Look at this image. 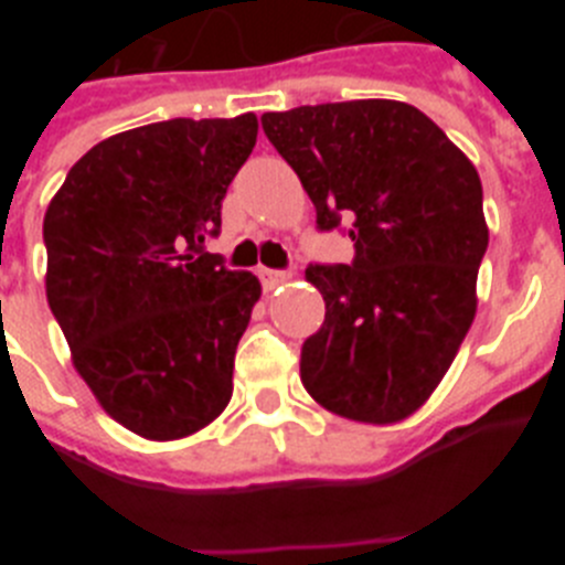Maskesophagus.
<instances>
[{"instance_id":"esophagus-1","label":"esophagus","mask_w":565,"mask_h":565,"mask_svg":"<svg viewBox=\"0 0 565 565\" xmlns=\"http://www.w3.org/2000/svg\"><path fill=\"white\" fill-rule=\"evenodd\" d=\"M259 279H263L266 291H271V288L288 282V279H291V271H274V268H263V271H259Z\"/></svg>"}]
</instances>
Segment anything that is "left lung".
Instances as JSON below:
<instances>
[{"label": "left lung", "mask_w": 565, "mask_h": 565, "mask_svg": "<svg viewBox=\"0 0 565 565\" xmlns=\"http://www.w3.org/2000/svg\"><path fill=\"white\" fill-rule=\"evenodd\" d=\"M263 129L319 228L353 221L351 266L306 268L326 322L302 344V384L351 422H404L441 384L476 319L489 243L481 178L422 109L391 98L266 113Z\"/></svg>", "instance_id": "8db88e82"}]
</instances>
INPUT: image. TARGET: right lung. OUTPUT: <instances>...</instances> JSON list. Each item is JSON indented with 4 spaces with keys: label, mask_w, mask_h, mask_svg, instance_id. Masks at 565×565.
Returning <instances> with one entry per match:
<instances>
[{
    "label": "right lung",
    "mask_w": 565,
    "mask_h": 565,
    "mask_svg": "<svg viewBox=\"0 0 565 565\" xmlns=\"http://www.w3.org/2000/svg\"><path fill=\"white\" fill-rule=\"evenodd\" d=\"M254 143V113L109 135L44 212V291L73 367L107 416L149 441L194 436L232 398L263 288L203 243Z\"/></svg>",
    "instance_id": "right-lung-1"
}]
</instances>
